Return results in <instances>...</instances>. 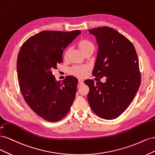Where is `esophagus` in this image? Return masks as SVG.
I'll use <instances>...</instances> for the list:
<instances>
[{
  "instance_id": "obj_1",
  "label": "esophagus",
  "mask_w": 155,
  "mask_h": 155,
  "mask_svg": "<svg viewBox=\"0 0 155 155\" xmlns=\"http://www.w3.org/2000/svg\"><path fill=\"white\" fill-rule=\"evenodd\" d=\"M78 83H79L80 84H82L84 83L83 80H82V79H78Z\"/></svg>"
}]
</instances>
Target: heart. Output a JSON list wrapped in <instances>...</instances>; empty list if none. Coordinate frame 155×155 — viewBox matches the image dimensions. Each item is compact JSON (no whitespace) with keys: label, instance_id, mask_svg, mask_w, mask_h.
Here are the masks:
<instances>
[{"label":"heart","instance_id":"1","mask_svg":"<svg viewBox=\"0 0 155 155\" xmlns=\"http://www.w3.org/2000/svg\"><path fill=\"white\" fill-rule=\"evenodd\" d=\"M78 46L84 54L90 49H94V44L93 42L87 39H84L78 42ZM68 52V50L64 52V57H67ZM88 69L89 68L87 66H74L70 69V73L78 77H84L86 75Z\"/></svg>","mask_w":155,"mask_h":155}]
</instances>
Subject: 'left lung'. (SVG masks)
Segmentation results:
<instances>
[{
	"mask_svg": "<svg viewBox=\"0 0 155 155\" xmlns=\"http://www.w3.org/2000/svg\"><path fill=\"white\" fill-rule=\"evenodd\" d=\"M88 31L96 37L98 45L92 74L106 77V81H84L89 87L87 101L97 116L113 120L126 111L140 85L137 54L133 44L111 28H96Z\"/></svg>",
	"mask_w": 155,
	"mask_h": 155,
	"instance_id": "1",
	"label": "left lung"
}]
</instances>
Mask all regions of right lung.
Listing matches in <instances>:
<instances>
[{"label":"right lung","instance_id":"add662e5","mask_svg":"<svg viewBox=\"0 0 155 155\" xmlns=\"http://www.w3.org/2000/svg\"><path fill=\"white\" fill-rule=\"evenodd\" d=\"M81 33L42 31L29 37L19 51L17 69L22 96L29 107L48 122L63 118L75 98L77 78L67 76L58 82L52 71L62 62L64 49Z\"/></svg>","mask_w":155,"mask_h":155}]
</instances>
